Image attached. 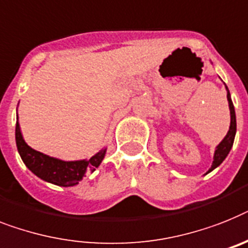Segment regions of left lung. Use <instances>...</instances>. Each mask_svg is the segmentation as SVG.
<instances>
[{"mask_svg": "<svg viewBox=\"0 0 248 248\" xmlns=\"http://www.w3.org/2000/svg\"><path fill=\"white\" fill-rule=\"evenodd\" d=\"M227 90V100H228V106H230V112H231V124H230V130L226 134V137L223 138L222 142L216 147V151H214V157H213V163L212 167L208 170V172H212L213 170L217 169L220 163L226 159V157L228 156V153L232 149L233 142H234V137H236L237 132V122H236V111H234V106H233L232 99H231V93L228 87L226 86Z\"/></svg>", "mask_w": 248, "mask_h": 248, "instance_id": "8db88e82", "label": "left lung"}]
</instances>
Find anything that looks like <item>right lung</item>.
I'll list each match as a JSON object with an SVG mask.
<instances>
[{
  "label": "right lung",
  "instance_id": "add662e5",
  "mask_svg": "<svg viewBox=\"0 0 248 248\" xmlns=\"http://www.w3.org/2000/svg\"><path fill=\"white\" fill-rule=\"evenodd\" d=\"M16 146H17L18 155L21 157L22 162L36 175L39 179L44 180L53 185L68 186L78 185V183L86 176L89 171H95L101 165L102 159L105 158L106 147L100 149L99 152L93 155L90 159H78V161H63V159L50 157L48 155L35 151L24 140V137L20 130L18 118L16 122L15 129Z\"/></svg>",
  "mask_w": 248,
  "mask_h": 248
}]
</instances>
